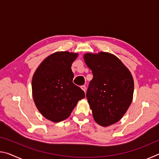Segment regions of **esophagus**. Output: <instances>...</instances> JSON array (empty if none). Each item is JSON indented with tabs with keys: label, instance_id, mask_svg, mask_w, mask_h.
Segmentation results:
<instances>
[{
	"label": "esophagus",
	"instance_id": "obj_1",
	"mask_svg": "<svg viewBox=\"0 0 159 159\" xmlns=\"http://www.w3.org/2000/svg\"><path fill=\"white\" fill-rule=\"evenodd\" d=\"M81 89L84 91V92H85V90H86V87H85V85H82L81 86Z\"/></svg>",
	"mask_w": 159,
	"mask_h": 159
}]
</instances>
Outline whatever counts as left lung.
<instances>
[{
  "label": "left lung",
  "instance_id": "left-lung-1",
  "mask_svg": "<svg viewBox=\"0 0 159 159\" xmlns=\"http://www.w3.org/2000/svg\"><path fill=\"white\" fill-rule=\"evenodd\" d=\"M83 57L93 75L86 98L94 120L104 127L114 124L123 116L132 102L134 91L132 74L111 53H87Z\"/></svg>",
  "mask_w": 159,
  "mask_h": 159
}]
</instances>
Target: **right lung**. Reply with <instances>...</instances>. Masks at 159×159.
<instances>
[{
  "label": "right lung",
  "instance_id": "right-lung-1",
  "mask_svg": "<svg viewBox=\"0 0 159 159\" xmlns=\"http://www.w3.org/2000/svg\"><path fill=\"white\" fill-rule=\"evenodd\" d=\"M78 53L57 52L42 61L32 79V93L41 114L57 123L68 118L84 91L74 84L71 64Z\"/></svg>",
  "mask_w": 159,
  "mask_h": 159
}]
</instances>
